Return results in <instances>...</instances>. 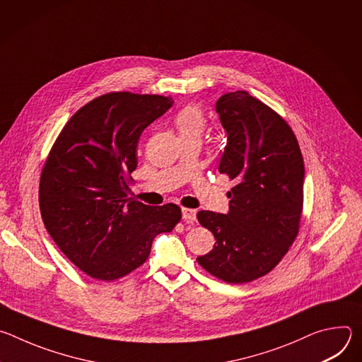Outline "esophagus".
I'll return each mask as SVG.
<instances>
[{"mask_svg":"<svg viewBox=\"0 0 362 362\" xmlns=\"http://www.w3.org/2000/svg\"><path fill=\"white\" fill-rule=\"evenodd\" d=\"M182 218H183L186 222H194V221H196V211H194V209L183 208V209H182Z\"/></svg>","mask_w":362,"mask_h":362,"instance_id":"obj_1","label":"esophagus"}]
</instances>
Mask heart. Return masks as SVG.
Listing matches in <instances>:
<instances>
[{
    "label": "heart",
    "mask_w": 362,
    "mask_h": 362,
    "mask_svg": "<svg viewBox=\"0 0 362 362\" xmlns=\"http://www.w3.org/2000/svg\"><path fill=\"white\" fill-rule=\"evenodd\" d=\"M173 123L182 140H192L202 137L206 129V117L197 106L183 107L173 119Z\"/></svg>",
    "instance_id": "obj_1"
}]
</instances>
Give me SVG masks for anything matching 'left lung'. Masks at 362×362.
Listing matches in <instances>:
<instances>
[{
	"label": "left lung",
	"mask_w": 362,
	"mask_h": 362,
	"mask_svg": "<svg viewBox=\"0 0 362 362\" xmlns=\"http://www.w3.org/2000/svg\"><path fill=\"white\" fill-rule=\"evenodd\" d=\"M216 112L228 133L219 172L235 180L229 212L200 211L214 249L197 264L228 284L269 274L289 250L303 206V159L289 124L247 91L223 94Z\"/></svg>",
	"instance_id": "left-lung-1"
}]
</instances>
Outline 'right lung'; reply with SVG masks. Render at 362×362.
I'll return each instance as SVG.
<instances>
[{"label": "right lung", "instance_id": "right-lung-1", "mask_svg": "<svg viewBox=\"0 0 362 362\" xmlns=\"http://www.w3.org/2000/svg\"><path fill=\"white\" fill-rule=\"evenodd\" d=\"M173 106L170 97L113 91L77 110L51 147L40 177L49 236L84 274L126 276L146 262L153 239L182 219L177 204L129 197L143 130Z\"/></svg>", "mask_w": 362, "mask_h": 362}]
</instances>
